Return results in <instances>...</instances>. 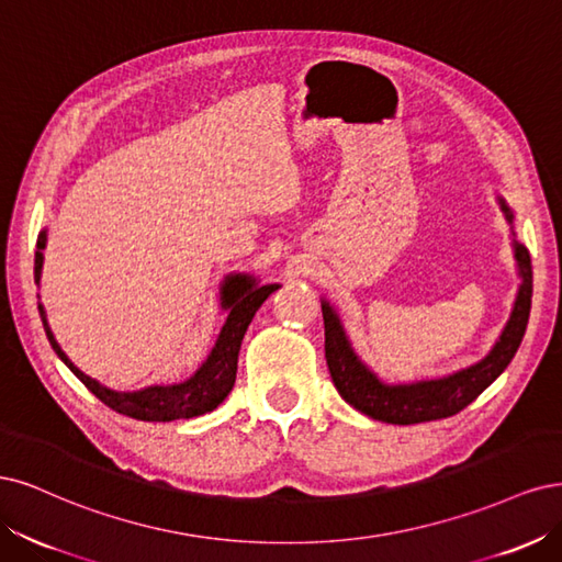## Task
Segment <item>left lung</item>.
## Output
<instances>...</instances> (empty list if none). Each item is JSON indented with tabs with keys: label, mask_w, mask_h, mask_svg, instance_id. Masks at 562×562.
<instances>
[{
	"label": "left lung",
	"mask_w": 562,
	"mask_h": 562,
	"mask_svg": "<svg viewBox=\"0 0 562 562\" xmlns=\"http://www.w3.org/2000/svg\"><path fill=\"white\" fill-rule=\"evenodd\" d=\"M497 203L499 210L504 212V220L512 226L514 259L520 282L512 315L506 319L495 346L483 359L474 361V364L439 378H423L413 380V383H385V380L355 352L336 305L329 299H322L324 355H327L329 373L338 394L350 406L369 415L373 420L390 425H415L448 418V415H456L464 406L472 404L476 396L487 385H493L499 373L512 364L530 319L532 263L528 247L516 238L514 210L502 195H497Z\"/></svg>",
	"instance_id": "left-lung-1"
}]
</instances>
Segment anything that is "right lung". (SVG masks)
Masks as SVG:
<instances>
[{
	"instance_id": "right-lung-1",
	"label": "right lung",
	"mask_w": 562,
	"mask_h": 562,
	"mask_svg": "<svg viewBox=\"0 0 562 562\" xmlns=\"http://www.w3.org/2000/svg\"><path fill=\"white\" fill-rule=\"evenodd\" d=\"M48 240V231H40L37 238V255H34V282H42V268H44V249ZM278 282H261L251 273H228L220 284V307L226 313V322L216 336L214 348L205 357L195 373L182 383L172 385H149L133 392H119L102 385L100 380L83 373L75 361H71L60 342L53 336L44 305L40 303V315L46 338L50 348L65 361V367L75 373L81 383L93 392L102 404L114 408L116 413L128 415L135 420L147 423H170V420H189L195 415H205L220 406L235 383V371H238V355L245 331L249 327L251 317L257 315L261 303L278 292Z\"/></svg>"
}]
</instances>
